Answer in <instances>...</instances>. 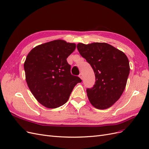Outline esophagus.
<instances>
[{
	"label": "esophagus",
	"instance_id": "1",
	"mask_svg": "<svg viewBox=\"0 0 149 149\" xmlns=\"http://www.w3.org/2000/svg\"><path fill=\"white\" fill-rule=\"evenodd\" d=\"M79 77H80V78L81 80L83 79V75H82V74L80 73V74H79Z\"/></svg>",
	"mask_w": 149,
	"mask_h": 149
}]
</instances>
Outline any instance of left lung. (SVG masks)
I'll return each instance as SVG.
<instances>
[{
    "instance_id": "left-lung-1",
    "label": "left lung",
    "mask_w": 149,
    "mask_h": 149,
    "mask_svg": "<svg viewBox=\"0 0 149 149\" xmlns=\"http://www.w3.org/2000/svg\"><path fill=\"white\" fill-rule=\"evenodd\" d=\"M80 55L92 66L95 84L87 88V97L93 107L99 109L111 107L121 97L130 71L127 57L121 51L106 42L77 46Z\"/></svg>"
}]
</instances>
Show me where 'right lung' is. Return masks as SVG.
<instances>
[{
  "label": "right lung",
  "mask_w": 149,
  "mask_h": 149,
  "mask_svg": "<svg viewBox=\"0 0 149 149\" xmlns=\"http://www.w3.org/2000/svg\"><path fill=\"white\" fill-rule=\"evenodd\" d=\"M75 43L57 40L33 48L24 62L28 88L36 100L47 108H56L68 102L75 86L81 81L70 73L67 58Z\"/></svg>",
  "instance_id": "1"
}]
</instances>
